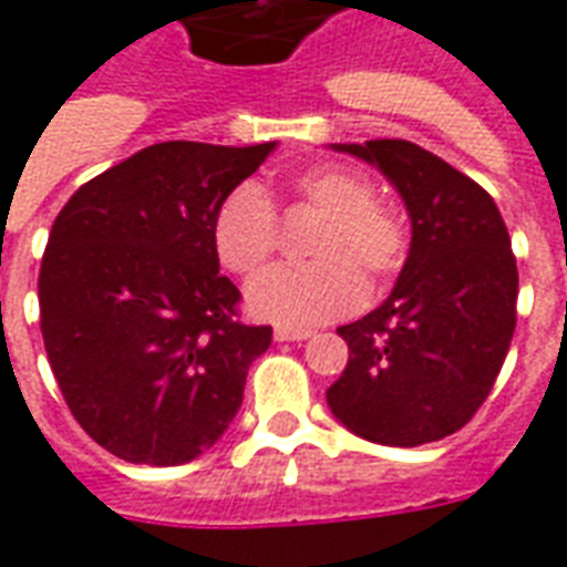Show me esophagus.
<instances>
[{"instance_id": "1", "label": "esophagus", "mask_w": 567, "mask_h": 567, "mask_svg": "<svg viewBox=\"0 0 567 567\" xmlns=\"http://www.w3.org/2000/svg\"><path fill=\"white\" fill-rule=\"evenodd\" d=\"M312 336V330H300V327H276L274 339L276 341H302Z\"/></svg>"}]
</instances>
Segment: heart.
I'll return each mask as SVG.
<instances>
[{
	"instance_id": "obj_1",
	"label": "heart",
	"mask_w": 567,
	"mask_h": 567,
	"mask_svg": "<svg viewBox=\"0 0 567 567\" xmlns=\"http://www.w3.org/2000/svg\"><path fill=\"white\" fill-rule=\"evenodd\" d=\"M288 205L318 214L302 267H285L255 285L249 309L276 323H321L357 309L369 288L399 274L410 252V228L399 207L374 196L371 181L341 163H318L285 184ZM214 249L226 270L258 279L279 249V223L252 184L231 189L214 214Z\"/></svg>"
}]
</instances>
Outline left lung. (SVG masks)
Here are the masks:
<instances>
[{
	"label": "left lung",
	"mask_w": 567,
	"mask_h": 567,
	"mask_svg": "<svg viewBox=\"0 0 567 567\" xmlns=\"http://www.w3.org/2000/svg\"><path fill=\"white\" fill-rule=\"evenodd\" d=\"M332 148L395 184L413 240L383 306L339 327L351 357L327 404L380 446L434 443L475 416L503 369L517 323L512 237L485 189L413 142Z\"/></svg>",
	"instance_id": "1"
}]
</instances>
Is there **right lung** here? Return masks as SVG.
<instances>
[{
  "label": "right lung",
  "instance_id": "add662e5",
  "mask_svg": "<svg viewBox=\"0 0 567 567\" xmlns=\"http://www.w3.org/2000/svg\"><path fill=\"white\" fill-rule=\"evenodd\" d=\"M276 142H159L82 184L38 276L41 336L89 437L130 464L178 466L240 410L274 330L237 318L214 214Z\"/></svg>",
  "mask_w": 567,
  "mask_h": 567
}]
</instances>
